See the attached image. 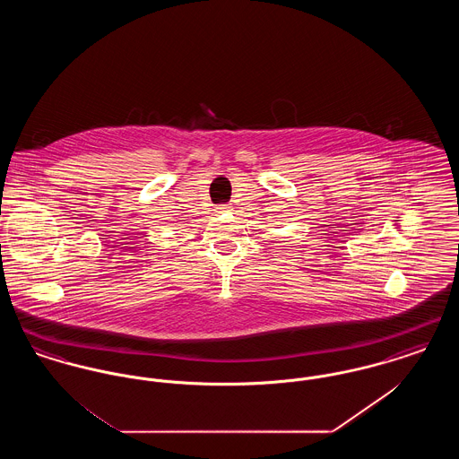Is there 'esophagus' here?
Masks as SVG:
<instances>
[{
	"mask_svg": "<svg viewBox=\"0 0 459 459\" xmlns=\"http://www.w3.org/2000/svg\"><path fill=\"white\" fill-rule=\"evenodd\" d=\"M230 208H232V206H229V204H220V206H217L215 212H217V213H225V212H230Z\"/></svg>",
	"mask_w": 459,
	"mask_h": 459,
	"instance_id": "34e87169",
	"label": "esophagus"
}]
</instances>
